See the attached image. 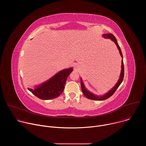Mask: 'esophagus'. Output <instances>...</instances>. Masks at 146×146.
Segmentation results:
<instances>
[{
  "instance_id": "34e87169",
  "label": "esophagus",
  "mask_w": 146,
  "mask_h": 146,
  "mask_svg": "<svg viewBox=\"0 0 146 146\" xmlns=\"http://www.w3.org/2000/svg\"><path fill=\"white\" fill-rule=\"evenodd\" d=\"M76 68H78V66H77H77H76Z\"/></svg>"
}]
</instances>
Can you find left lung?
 I'll return each mask as SVG.
<instances>
[{
  "instance_id": "1",
  "label": "left lung",
  "mask_w": 146,
  "mask_h": 146,
  "mask_svg": "<svg viewBox=\"0 0 146 146\" xmlns=\"http://www.w3.org/2000/svg\"><path fill=\"white\" fill-rule=\"evenodd\" d=\"M103 37L105 38H110L111 40H113V41H114V43H115L117 48H118L119 50V52L120 53V55H121L122 58H123V56H122V52H121V48L117 43V40L116 39V38L115 37V36L113 35V34H104L103 35ZM121 75H120V78L118 81V82L116 84V85L114 86V87H113L108 93H107L106 94H105L104 96H101V97H99V96H96L95 95H94V94H92V93H91L90 92L88 91L84 86V84H83V82L82 81V80H81V90H82V93L84 94V95L86 96L87 98L88 99H91V100H105V99H107L108 98H110L111 96H112L114 92H115V91L117 90V89L118 88V87L120 86V84H121V82H122L123 81V76H124V66H123V60H122V65H121Z\"/></svg>"
}]
</instances>
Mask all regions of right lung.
Returning a JSON list of instances; mask_svg holds the SVG:
<instances>
[{
	"mask_svg": "<svg viewBox=\"0 0 146 146\" xmlns=\"http://www.w3.org/2000/svg\"><path fill=\"white\" fill-rule=\"evenodd\" d=\"M72 70V68L64 69L35 89L29 88L28 89L33 95L41 99L49 100L56 98L64 91L67 78Z\"/></svg>",
	"mask_w": 146,
	"mask_h": 146,
	"instance_id": "1",
	"label": "right lung"
}]
</instances>
